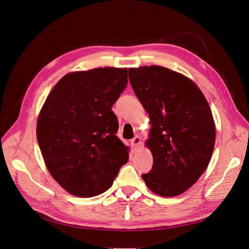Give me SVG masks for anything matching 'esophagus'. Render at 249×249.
<instances>
[{"instance_id":"obj_1","label":"esophagus","mask_w":249,"mask_h":249,"mask_svg":"<svg viewBox=\"0 0 249 249\" xmlns=\"http://www.w3.org/2000/svg\"><path fill=\"white\" fill-rule=\"evenodd\" d=\"M141 138H140L139 136H136L135 138H133L132 140H131V145L133 146V147H139L140 145H141Z\"/></svg>"}]
</instances>
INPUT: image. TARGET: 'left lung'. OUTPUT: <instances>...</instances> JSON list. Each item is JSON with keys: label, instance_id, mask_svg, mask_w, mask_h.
<instances>
[{"label": "left lung", "instance_id": "left-lung-1", "mask_svg": "<svg viewBox=\"0 0 249 249\" xmlns=\"http://www.w3.org/2000/svg\"><path fill=\"white\" fill-rule=\"evenodd\" d=\"M128 72L151 124L145 145L154 165L142 179L154 194L177 196L199 180L212 159L215 125L209 104L193 80L174 70L151 65Z\"/></svg>", "mask_w": 249, "mask_h": 249}]
</instances>
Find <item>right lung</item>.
Instances as JSON below:
<instances>
[{
    "label": "right lung",
    "mask_w": 249,
    "mask_h": 249,
    "mask_svg": "<svg viewBox=\"0 0 249 249\" xmlns=\"http://www.w3.org/2000/svg\"><path fill=\"white\" fill-rule=\"evenodd\" d=\"M127 82V68H94L65 74L48 94L36 139L50 175L70 195L103 194L128 161L111 110Z\"/></svg>",
    "instance_id": "add662e5"
}]
</instances>
